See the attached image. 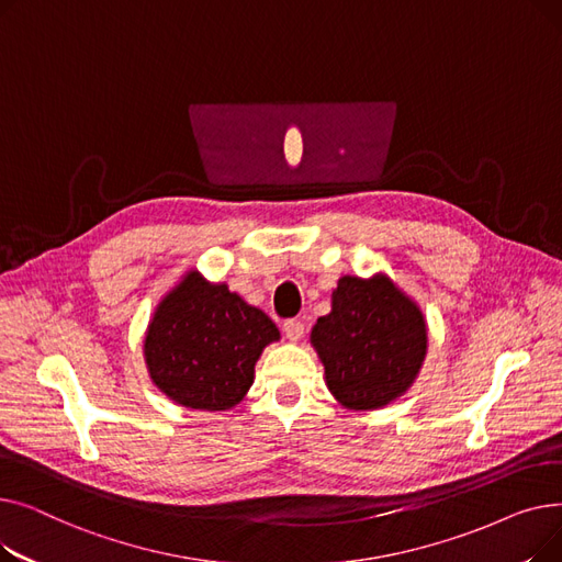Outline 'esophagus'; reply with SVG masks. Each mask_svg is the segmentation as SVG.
<instances>
[{"mask_svg": "<svg viewBox=\"0 0 562 562\" xmlns=\"http://www.w3.org/2000/svg\"><path fill=\"white\" fill-rule=\"evenodd\" d=\"M282 330H284V337L289 341H299L303 337V333H305V323L301 318H289V321H284Z\"/></svg>", "mask_w": 562, "mask_h": 562, "instance_id": "34e87169", "label": "esophagus"}]
</instances>
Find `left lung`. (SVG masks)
<instances>
[{
    "mask_svg": "<svg viewBox=\"0 0 562 562\" xmlns=\"http://www.w3.org/2000/svg\"><path fill=\"white\" fill-rule=\"evenodd\" d=\"M330 394L348 409H380L417 380L428 350L426 316L385 273L344 276L333 310L310 335Z\"/></svg>",
    "mask_w": 562,
    "mask_h": 562,
    "instance_id": "1",
    "label": "left lung"
}]
</instances>
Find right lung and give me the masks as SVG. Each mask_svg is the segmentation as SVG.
<instances>
[{
    "instance_id": "obj_1",
    "label": "right lung",
    "mask_w": 562,
    "mask_h": 562,
    "mask_svg": "<svg viewBox=\"0 0 562 562\" xmlns=\"http://www.w3.org/2000/svg\"><path fill=\"white\" fill-rule=\"evenodd\" d=\"M280 339L276 323L225 282L187 271L147 323L143 356L153 382L189 409L225 412L255 380L261 350Z\"/></svg>"
}]
</instances>
